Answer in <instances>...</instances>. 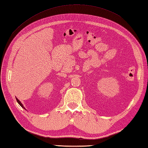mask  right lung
<instances>
[{
    "mask_svg": "<svg viewBox=\"0 0 148 148\" xmlns=\"http://www.w3.org/2000/svg\"><path fill=\"white\" fill-rule=\"evenodd\" d=\"M16 101H17V102H18V104H19L20 105V106H21L22 108H24V109H25V108H24V106H23V105L21 104V102H20V101H19V100H18V99H17L16 98Z\"/></svg>",
    "mask_w": 148,
    "mask_h": 148,
    "instance_id": "right-lung-1",
    "label": "right lung"
}]
</instances>
